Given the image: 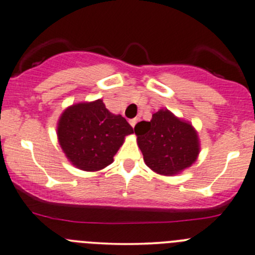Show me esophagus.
Instances as JSON below:
<instances>
[{"instance_id": "34e87169", "label": "esophagus", "mask_w": 255, "mask_h": 255, "mask_svg": "<svg viewBox=\"0 0 255 255\" xmlns=\"http://www.w3.org/2000/svg\"><path fill=\"white\" fill-rule=\"evenodd\" d=\"M136 123H137V119H136V118H135V119H131L130 120V125H131V127H135V125H136Z\"/></svg>"}]
</instances>
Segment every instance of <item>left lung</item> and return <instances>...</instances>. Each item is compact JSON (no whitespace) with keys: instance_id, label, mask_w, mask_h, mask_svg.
<instances>
[{"instance_id":"left-lung-1","label":"left lung","mask_w":255,"mask_h":255,"mask_svg":"<svg viewBox=\"0 0 255 255\" xmlns=\"http://www.w3.org/2000/svg\"><path fill=\"white\" fill-rule=\"evenodd\" d=\"M133 130L146 166L158 175H178L197 160L201 150L197 131L168 109H160L150 122L138 123Z\"/></svg>"}]
</instances>
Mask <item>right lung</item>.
Masks as SVG:
<instances>
[{
    "instance_id": "obj_1",
    "label": "right lung",
    "mask_w": 255,
    "mask_h": 255,
    "mask_svg": "<svg viewBox=\"0 0 255 255\" xmlns=\"http://www.w3.org/2000/svg\"><path fill=\"white\" fill-rule=\"evenodd\" d=\"M132 132L127 119L110 113L102 99L70 105L57 124L58 142L68 161L88 172L109 166Z\"/></svg>"
}]
</instances>
